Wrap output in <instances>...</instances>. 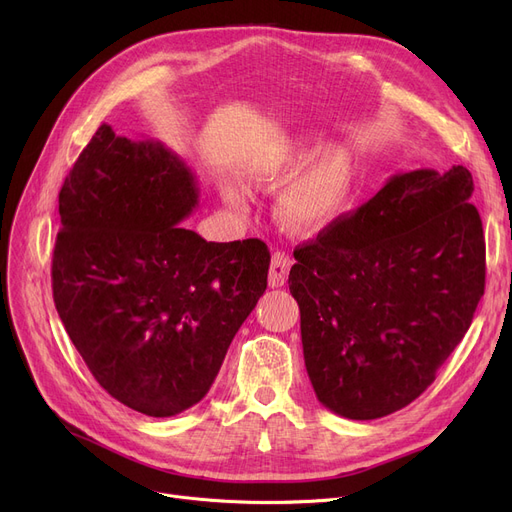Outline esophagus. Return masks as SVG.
<instances>
[{"mask_svg":"<svg viewBox=\"0 0 512 512\" xmlns=\"http://www.w3.org/2000/svg\"><path fill=\"white\" fill-rule=\"evenodd\" d=\"M292 259L286 253H274L272 255V263H270V276H267V282H270L272 288L284 286L288 280V272H290Z\"/></svg>","mask_w":512,"mask_h":512,"instance_id":"obj_1","label":"esophagus"}]
</instances>
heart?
Masks as SVG:
<instances>
[{"instance_id": "b5f03b06", "label": "heart", "mask_w": 512, "mask_h": 512, "mask_svg": "<svg viewBox=\"0 0 512 512\" xmlns=\"http://www.w3.org/2000/svg\"><path fill=\"white\" fill-rule=\"evenodd\" d=\"M249 174L270 188L288 181L276 201L280 224L290 232L315 234L340 218L353 195L357 172L348 149L330 145L319 151L313 141L297 137L265 153ZM224 197L236 209L245 207V195L234 184L224 188Z\"/></svg>"}]
</instances>
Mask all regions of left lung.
<instances>
[{
	"mask_svg": "<svg viewBox=\"0 0 512 512\" xmlns=\"http://www.w3.org/2000/svg\"><path fill=\"white\" fill-rule=\"evenodd\" d=\"M471 172L394 174L380 193L294 251L309 380L346 419L407 407L467 334L486 286Z\"/></svg>",
	"mask_w": 512,
	"mask_h": 512,
	"instance_id": "left-lung-1",
	"label": "left lung"
}]
</instances>
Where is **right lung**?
<instances>
[{"label": "right lung", "mask_w": 512, "mask_h": 512, "mask_svg": "<svg viewBox=\"0 0 512 512\" xmlns=\"http://www.w3.org/2000/svg\"><path fill=\"white\" fill-rule=\"evenodd\" d=\"M197 203L176 153L107 124L60 191L53 303L99 386L149 417L182 413L209 392L267 288L263 240L207 242L180 226Z\"/></svg>", "instance_id": "1"}]
</instances>
